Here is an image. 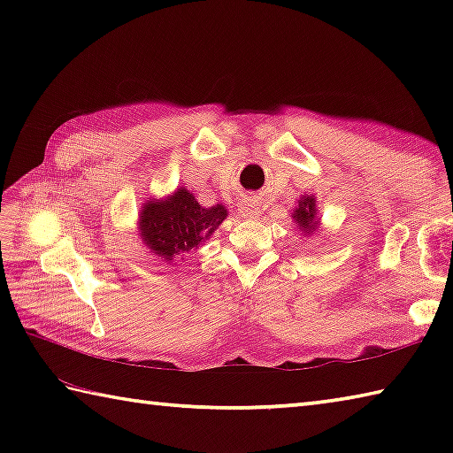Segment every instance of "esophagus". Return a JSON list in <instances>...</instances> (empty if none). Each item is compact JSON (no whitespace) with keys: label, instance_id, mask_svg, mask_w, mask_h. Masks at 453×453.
Listing matches in <instances>:
<instances>
[{"label":"esophagus","instance_id":"34e87169","mask_svg":"<svg viewBox=\"0 0 453 453\" xmlns=\"http://www.w3.org/2000/svg\"><path fill=\"white\" fill-rule=\"evenodd\" d=\"M239 214L245 216V218H253V216H257V204H255V200H251V198L243 200V204L239 206Z\"/></svg>","mask_w":453,"mask_h":453}]
</instances>
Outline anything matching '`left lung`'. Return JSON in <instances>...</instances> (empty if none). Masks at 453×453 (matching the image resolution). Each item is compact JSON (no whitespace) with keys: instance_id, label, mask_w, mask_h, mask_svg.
I'll use <instances>...</instances> for the list:
<instances>
[{"instance_id":"obj_1","label":"left lung","mask_w":453,"mask_h":453,"mask_svg":"<svg viewBox=\"0 0 453 453\" xmlns=\"http://www.w3.org/2000/svg\"><path fill=\"white\" fill-rule=\"evenodd\" d=\"M315 198L313 196H303V200H300V204L294 210V219L296 224L300 226V229L303 234H313L317 229V221H315Z\"/></svg>"}]
</instances>
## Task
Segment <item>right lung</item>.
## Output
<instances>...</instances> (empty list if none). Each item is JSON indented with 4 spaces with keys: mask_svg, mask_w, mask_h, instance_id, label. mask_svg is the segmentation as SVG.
Returning a JSON list of instances; mask_svg holds the SVG:
<instances>
[{
    "mask_svg": "<svg viewBox=\"0 0 453 453\" xmlns=\"http://www.w3.org/2000/svg\"><path fill=\"white\" fill-rule=\"evenodd\" d=\"M224 206H200L187 188H179L167 200H150L140 211L142 239L163 261L192 251L204 243L226 219Z\"/></svg>",
    "mask_w": 453,
    "mask_h": 453,
    "instance_id": "add662e5",
    "label": "right lung"
}]
</instances>
